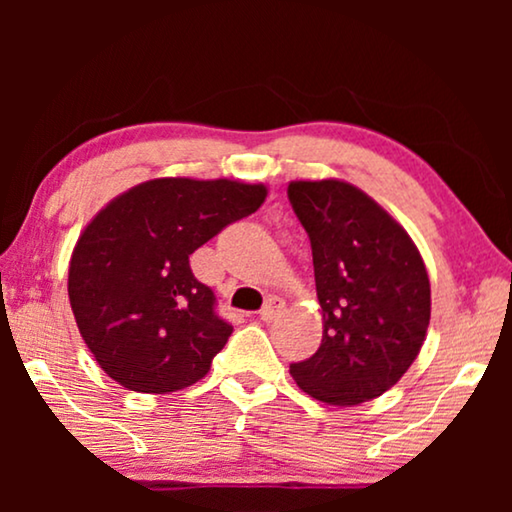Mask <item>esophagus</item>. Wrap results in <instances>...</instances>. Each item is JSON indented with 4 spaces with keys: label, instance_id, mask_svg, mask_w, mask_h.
<instances>
[{
    "label": "esophagus",
    "instance_id": "esophagus-1",
    "mask_svg": "<svg viewBox=\"0 0 512 512\" xmlns=\"http://www.w3.org/2000/svg\"><path fill=\"white\" fill-rule=\"evenodd\" d=\"M282 310H284V300L270 298L268 303L263 305V310L258 312V314H261V319L265 321V324H270V321H275L279 317V312H282Z\"/></svg>",
    "mask_w": 512,
    "mask_h": 512
}]
</instances>
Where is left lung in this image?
<instances>
[{"instance_id": "left-lung-1", "label": "left lung", "mask_w": 512, "mask_h": 512, "mask_svg": "<svg viewBox=\"0 0 512 512\" xmlns=\"http://www.w3.org/2000/svg\"><path fill=\"white\" fill-rule=\"evenodd\" d=\"M289 200L310 237L324 317L319 349L291 363V375L321 403H366L394 387L424 345L431 284L422 254L347 181H291Z\"/></svg>"}]
</instances>
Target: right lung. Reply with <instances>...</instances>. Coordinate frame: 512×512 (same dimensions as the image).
Here are the masks:
<instances>
[{
    "label": "right lung",
    "mask_w": 512,
    "mask_h": 512,
    "mask_svg": "<svg viewBox=\"0 0 512 512\" xmlns=\"http://www.w3.org/2000/svg\"><path fill=\"white\" fill-rule=\"evenodd\" d=\"M268 188L165 177L132 186L95 214L69 261V303L95 361L121 387L170 394L209 373L233 326L188 256L254 214Z\"/></svg>",
    "instance_id": "right-lung-1"
}]
</instances>
